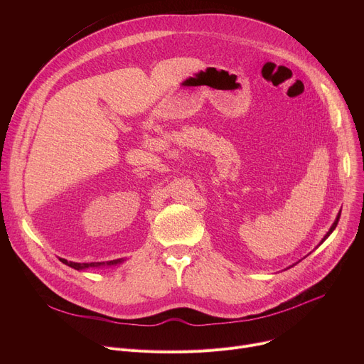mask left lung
<instances>
[{"label": "left lung", "instance_id": "8db88e82", "mask_svg": "<svg viewBox=\"0 0 364 364\" xmlns=\"http://www.w3.org/2000/svg\"><path fill=\"white\" fill-rule=\"evenodd\" d=\"M339 217H341V214H338V215H336V218H335V221H333V224H332V225H331V228H329V232H328V233H326V235H324V236H323V239H321V240H320V243H318V245H317V246H320V245H321V243H323V242H324V240H326V239H328V237H329V236H331V235H332V232H333V230H335V228H336V225H338V221H339ZM294 265H295V264H294ZM289 269H291V267H289Z\"/></svg>", "mask_w": 364, "mask_h": 364}]
</instances>
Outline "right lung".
Here are the masks:
<instances>
[{
  "label": "right lung",
  "mask_w": 364,
  "mask_h": 364,
  "mask_svg": "<svg viewBox=\"0 0 364 364\" xmlns=\"http://www.w3.org/2000/svg\"><path fill=\"white\" fill-rule=\"evenodd\" d=\"M63 264L72 267V269L82 272V270H88V269H100V267H112V265H119L122 264L125 259L119 258V259H112V261H106V262H73V261H68L65 258H59Z\"/></svg>",
  "instance_id": "right-lung-1"
}]
</instances>
